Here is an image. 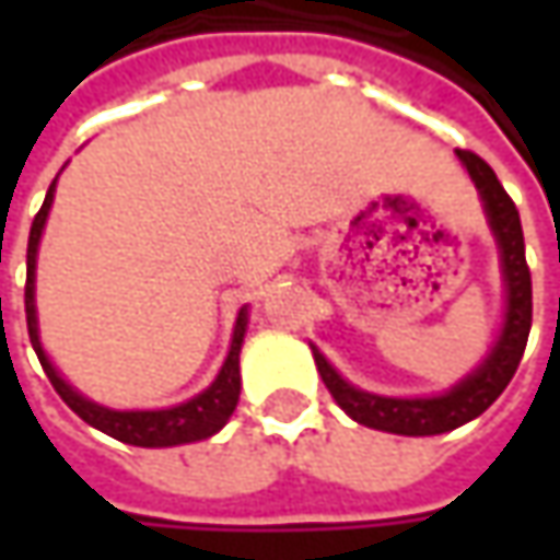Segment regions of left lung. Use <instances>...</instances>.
Returning <instances> with one entry per match:
<instances>
[{"mask_svg":"<svg viewBox=\"0 0 560 560\" xmlns=\"http://www.w3.org/2000/svg\"><path fill=\"white\" fill-rule=\"evenodd\" d=\"M458 162L467 167L470 180L480 192L486 221L499 246V261H502V280H505V317L502 330L495 336L492 349L486 358L440 396H376L368 389H358L349 380L336 371L320 349L312 346L317 374L327 383L336 405L358 423L383 430V433H398V436H436L462 427L467 420L480 418L495 398L505 393L511 376L517 371L524 349H527L529 324H533V283H529L527 255H524V230H521V214L499 184L495 171L474 152L458 149Z\"/></svg>","mask_w":560,"mask_h":560,"instance_id":"left-lung-1","label":"left lung"}]
</instances>
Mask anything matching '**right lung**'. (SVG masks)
<instances>
[{
    "instance_id": "add662e5",
    "label": "right lung",
    "mask_w": 560,
    "mask_h": 560,
    "mask_svg": "<svg viewBox=\"0 0 560 560\" xmlns=\"http://www.w3.org/2000/svg\"><path fill=\"white\" fill-rule=\"evenodd\" d=\"M55 184H58V177L49 186L39 214L33 218L31 240H27V287H24L27 334H31L33 352L39 358L43 371L52 380L55 393L65 398V405L74 411L77 418H83L90 427H96L102 433H108L112 440L127 442V445L167 448V445H186V442H199L214 436L230 420V415L236 411V401H240V349H243V339H246L248 305H243L240 314H236L230 352H226L218 376L211 380V386L202 389L199 396L180 401V405L159 408V411H118V408H105V405L86 398L83 393H77L74 386L55 371V364L46 355L43 342H39V324H36V252H39V240H43V230H46L49 208L55 202Z\"/></svg>"
}]
</instances>
